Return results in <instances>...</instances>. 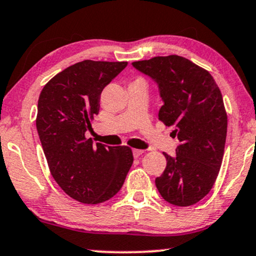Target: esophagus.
Listing matches in <instances>:
<instances>
[{"label":"esophagus","mask_w":256,"mask_h":256,"mask_svg":"<svg viewBox=\"0 0 256 256\" xmlns=\"http://www.w3.org/2000/svg\"><path fill=\"white\" fill-rule=\"evenodd\" d=\"M143 152H144L143 150H140V149H134V150H132V154H134V158H140V156Z\"/></svg>","instance_id":"esophagus-1"}]
</instances>
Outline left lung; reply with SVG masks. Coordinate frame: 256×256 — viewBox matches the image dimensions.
I'll use <instances>...</instances> for the list:
<instances>
[{
    "instance_id": "obj_1",
    "label": "left lung",
    "mask_w": 256,
    "mask_h": 256,
    "mask_svg": "<svg viewBox=\"0 0 256 256\" xmlns=\"http://www.w3.org/2000/svg\"><path fill=\"white\" fill-rule=\"evenodd\" d=\"M132 66L158 84V119L180 140L176 155L163 154L167 166L156 187L170 204L194 205L214 187L223 161L228 116L220 88L208 70L176 54Z\"/></svg>"
}]
</instances>
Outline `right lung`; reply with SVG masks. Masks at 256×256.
I'll return each mask as SVG.
<instances>
[{"label": "right lung", "instance_id": "obj_1", "mask_svg": "<svg viewBox=\"0 0 256 256\" xmlns=\"http://www.w3.org/2000/svg\"><path fill=\"white\" fill-rule=\"evenodd\" d=\"M128 62L86 60L68 66L42 88L36 130L58 186L83 204H98L122 188L134 163L128 146H108L86 138L100 110L104 88Z\"/></svg>", "mask_w": 256, "mask_h": 256}]
</instances>
